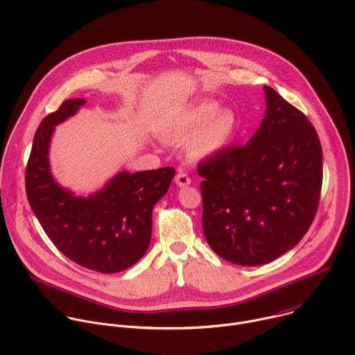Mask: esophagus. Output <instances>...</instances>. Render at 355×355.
<instances>
[{
    "instance_id": "34e87169",
    "label": "esophagus",
    "mask_w": 355,
    "mask_h": 355,
    "mask_svg": "<svg viewBox=\"0 0 355 355\" xmlns=\"http://www.w3.org/2000/svg\"><path fill=\"white\" fill-rule=\"evenodd\" d=\"M175 184L178 185V187H188V185H191V178H189V175L187 174V173H184V171H180L177 175H175Z\"/></svg>"
}]
</instances>
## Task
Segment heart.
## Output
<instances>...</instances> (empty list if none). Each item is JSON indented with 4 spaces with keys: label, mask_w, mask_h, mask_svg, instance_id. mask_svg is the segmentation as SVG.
<instances>
[{
    "label": "heart",
    "mask_w": 355,
    "mask_h": 355,
    "mask_svg": "<svg viewBox=\"0 0 355 355\" xmlns=\"http://www.w3.org/2000/svg\"><path fill=\"white\" fill-rule=\"evenodd\" d=\"M237 116L231 110H218L211 101H202L180 111L164 128L171 141H185L193 160L209 159L223 152L237 134Z\"/></svg>",
    "instance_id": "b5f03b06"
}]
</instances>
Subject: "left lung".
I'll use <instances>...</instances> for the list:
<instances>
[{"instance_id":"obj_1","label":"left lung","mask_w":355,"mask_h":355,"mask_svg":"<svg viewBox=\"0 0 355 355\" xmlns=\"http://www.w3.org/2000/svg\"><path fill=\"white\" fill-rule=\"evenodd\" d=\"M266 112L244 146L203 160L202 227L209 247L240 266L269 263L311 227L322 189V146L304 112L263 86Z\"/></svg>"}]
</instances>
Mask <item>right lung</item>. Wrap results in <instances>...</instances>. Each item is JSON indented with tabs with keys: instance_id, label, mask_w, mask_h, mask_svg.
<instances>
[{
	"instance_id": "add662e5",
	"label": "right lung",
	"mask_w": 355,
	"mask_h": 355,
	"mask_svg": "<svg viewBox=\"0 0 355 355\" xmlns=\"http://www.w3.org/2000/svg\"><path fill=\"white\" fill-rule=\"evenodd\" d=\"M85 104V98L65 100L40 123L26 167V195L60 252L86 269L118 273L146 254L153 207L168 191L175 170L120 171L89 196H76L61 187L50 168L51 137L55 125Z\"/></svg>"
}]
</instances>
